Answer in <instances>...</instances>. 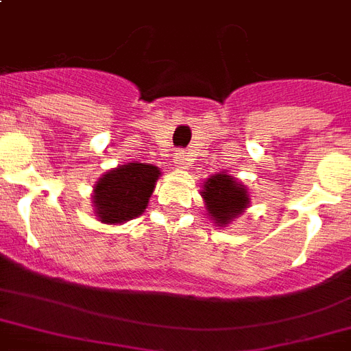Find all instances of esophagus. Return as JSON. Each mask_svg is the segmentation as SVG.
<instances>
[{"instance_id": "esophagus-1", "label": "esophagus", "mask_w": 351, "mask_h": 351, "mask_svg": "<svg viewBox=\"0 0 351 351\" xmlns=\"http://www.w3.org/2000/svg\"><path fill=\"white\" fill-rule=\"evenodd\" d=\"M188 158H186V152L181 151V149H178V151L173 152V163L178 165V167H181V169H184V165H186Z\"/></svg>"}]
</instances>
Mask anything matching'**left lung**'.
I'll return each instance as SVG.
<instances>
[{"instance_id":"8db88e82","label":"left lung","mask_w":351,"mask_h":351,"mask_svg":"<svg viewBox=\"0 0 351 351\" xmlns=\"http://www.w3.org/2000/svg\"><path fill=\"white\" fill-rule=\"evenodd\" d=\"M202 197H204L206 208L211 218H215L217 223H221V226L241 215V211L250 202L245 188L227 173L211 176L206 181Z\"/></svg>"}]
</instances>
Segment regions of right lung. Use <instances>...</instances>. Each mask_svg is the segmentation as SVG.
I'll use <instances>...</instances> for the list:
<instances>
[{
	"label": "right lung",
	"instance_id": "1",
	"mask_svg": "<svg viewBox=\"0 0 351 351\" xmlns=\"http://www.w3.org/2000/svg\"><path fill=\"white\" fill-rule=\"evenodd\" d=\"M160 169L130 163L110 170L95 184V215L106 223H121L142 215L152 195Z\"/></svg>",
	"mask_w": 351,
	"mask_h": 351
}]
</instances>
